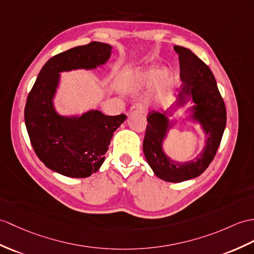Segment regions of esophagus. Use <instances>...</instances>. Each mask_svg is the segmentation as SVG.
Returning a JSON list of instances; mask_svg holds the SVG:
<instances>
[{"instance_id": "34e87169", "label": "esophagus", "mask_w": 254, "mask_h": 254, "mask_svg": "<svg viewBox=\"0 0 254 254\" xmlns=\"http://www.w3.org/2000/svg\"><path fill=\"white\" fill-rule=\"evenodd\" d=\"M145 111V107L141 104H135V105H133L131 108H129V111L128 113L129 114H134V113H140V114H143Z\"/></svg>"}]
</instances>
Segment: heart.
<instances>
[{"mask_svg": "<svg viewBox=\"0 0 254 254\" xmlns=\"http://www.w3.org/2000/svg\"><path fill=\"white\" fill-rule=\"evenodd\" d=\"M126 82L128 86L134 88L154 83L156 93L163 95L169 85V75L167 73H160L155 67H144L129 72L127 75Z\"/></svg>", "mask_w": 254, "mask_h": 254, "instance_id": "heart-1", "label": "heart"}]
</instances>
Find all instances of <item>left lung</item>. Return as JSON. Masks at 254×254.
Segmentation results:
<instances>
[{
  "label": "left lung",
  "instance_id": "obj_1",
  "mask_svg": "<svg viewBox=\"0 0 254 254\" xmlns=\"http://www.w3.org/2000/svg\"><path fill=\"white\" fill-rule=\"evenodd\" d=\"M174 50L179 54L180 78L183 83L178 99L171 109L182 107L190 99L192 100L194 106L191 108V118L201 125L207 137L205 146L191 161L181 163L171 160L162 150L163 139L173 125L167 117L171 111L168 109L161 114L152 110L147 116L148 123L143 150L155 175L166 182L180 183L202 174L213 160L226 127V108L214 75L207 64L190 50L178 45L174 46Z\"/></svg>",
  "mask_w": 254,
  "mask_h": 254
}]
</instances>
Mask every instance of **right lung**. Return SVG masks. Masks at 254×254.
Segmentation results:
<instances>
[{
  "label": "right lung",
  "instance_id": "right-lung-1",
  "mask_svg": "<svg viewBox=\"0 0 254 254\" xmlns=\"http://www.w3.org/2000/svg\"><path fill=\"white\" fill-rule=\"evenodd\" d=\"M111 55V46L91 42L52 57L41 69L28 94L25 122L35 154L45 166L68 178H87L99 170L116 129L126 115L106 116L91 110L80 117H63L53 98L60 72L94 69Z\"/></svg>",
  "mask_w": 254,
  "mask_h": 254
}]
</instances>
